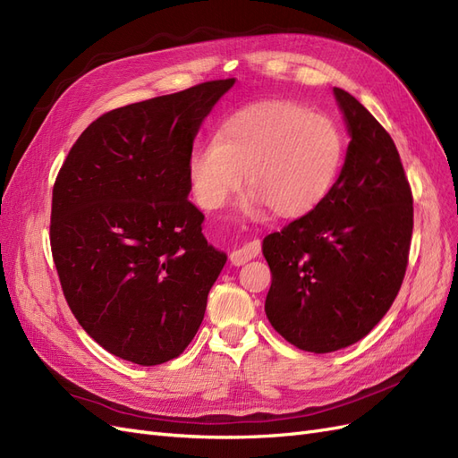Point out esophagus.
Segmentation results:
<instances>
[{
  "instance_id": "esophagus-1",
  "label": "esophagus",
  "mask_w": 458,
  "mask_h": 458,
  "mask_svg": "<svg viewBox=\"0 0 458 458\" xmlns=\"http://www.w3.org/2000/svg\"><path fill=\"white\" fill-rule=\"evenodd\" d=\"M258 254H259V242H258V241L246 242L244 246H241V248H237V250L231 252V256H229L231 266H234V267L244 266L246 261L254 259Z\"/></svg>"
}]
</instances>
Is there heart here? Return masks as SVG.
Here are the masks:
<instances>
[{
  "label": "heart",
  "instance_id": "1",
  "mask_svg": "<svg viewBox=\"0 0 458 458\" xmlns=\"http://www.w3.org/2000/svg\"><path fill=\"white\" fill-rule=\"evenodd\" d=\"M345 157L338 122L290 103L261 101L234 110L216 140L189 160L192 197L204 210H219L242 187L248 212L263 204L279 217L311 212L335 187Z\"/></svg>",
  "mask_w": 458,
  "mask_h": 458
}]
</instances>
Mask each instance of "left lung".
I'll use <instances>...</instances> for the list:
<instances>
[{
  "mask_svg": "<svg viewBox=\"0 0 458 458\" xmlns=\"http://www.w3.org/2000/svg\"><path fill=\"white\" fill-rule=\"evenodd\" d=\"M335 95L352 137L340 177L311 212L263 239L269 323L313 353L348 348L378 325L412 237V192L394 140L353 95Z\"/></svg>",
  "mask_w": 458,
  "mask_h": 458,
  "instance_id": "obj_1",
  "label": "left lung"
}]
</instances>
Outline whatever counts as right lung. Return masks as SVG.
Returning a JSON list of instances; mask_svg holds the SVG:
<instances>
[{
	"instance_id": "1",
	"label": "right lung",
	"mask_w": 458,
	"mask_h": 458,
	"mask_svg": "<svg viewBox=\"0 0 458 458\" xmlns=\"http://www.w3.org/2000/svg\"><path fill=\"white\" fill-rule=\"evenodd\" d=\"M234 78L110 110L78 137L53 185L51 252L68 308L113 355H182L227 256L187 197L192 141Z\"/></svg>"
}]
</instances>
